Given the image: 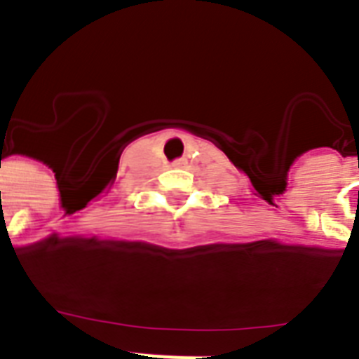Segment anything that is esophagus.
Wrapping results in <instances>:
<instances>
[{"instance_id": "1", "label": "esophagus", "mask_w": 359, "mask_h": 359, "mask_svg": "<svg viewBox=\"0 0 359 359\" xmlns=\"http://www.w3.org/2000/svg\"><path fill=\"white\" fill-rule=\"evenodd\" d=\"M172 167H174V169H185V167H187V160H185V158H180V160L174 161Z\"/></svg>"}]
</instances>
